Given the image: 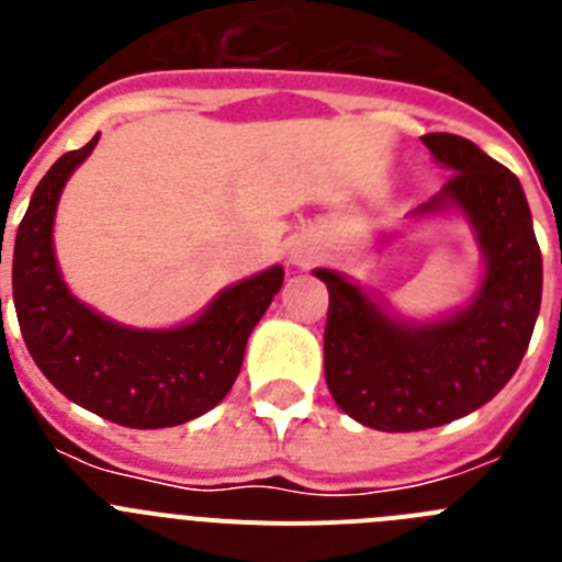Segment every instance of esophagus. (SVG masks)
Wrapping results in <instances>:
<instances>
[{
	"mask_svg": "<svg viewBox=\"0 0 562 562\" xmlns=\"http://www.w3.org/2000/svg\"><path fill=\"white\" fill-rule=\"evenodd\" d=\"M292 261L301 267H310L312 261H315V250H312V247H295V250H292Z\"/></svg>",
	"mask_w": 562,
	"mask_h": 562,
	"instance_id": "34e87169",
	"label": "esophagus"
}]
</instances>
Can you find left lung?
I'll return each mask as SVG.
<instances>
[{
    "label": "left lung",
    "instance_id": "left-lung-1",
    "mask_svg": "<svg viewBox=\"0 0 562 562\" xmlns=\"http://www.w3.org/2000/svg\"><path fill=\"white\" fill-rule=\"evenodd\" d=\"M422 143L453 177L419 211L459 205L475 225L486 276L470 310L434 326H402L331 270L324 374L331 396L366 428L411 434L448 425L513 380L532 340L543 258L518 177L459 134Z\"/></svg>",
    "mask_w": 562,
    "mask_h": 562
}]
</instances>
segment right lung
Returning a JSON list of instances; mask_svg holds the SVG:
<instances>
[{"mask_svg": "<svg viewBox=\"0 0 562 562\" xmlns=\"http://www.w3.org/2000/svg\"><path fill=\"white\" fill-rule=\"evenodd\" d=\"M95 143L98 134L53 162L19 225V329L30 357L67 400L123 428H171L225 400L241 371L247 337L284 284V270L272 267L231 286L200 321L171 331L123 329L78 304L58 276L53 216L64 182Z\"/></svg>", "mask_w": 562, "mask_h": 562, "instance_id": "1", "label": "right lung"}]
</instances>
